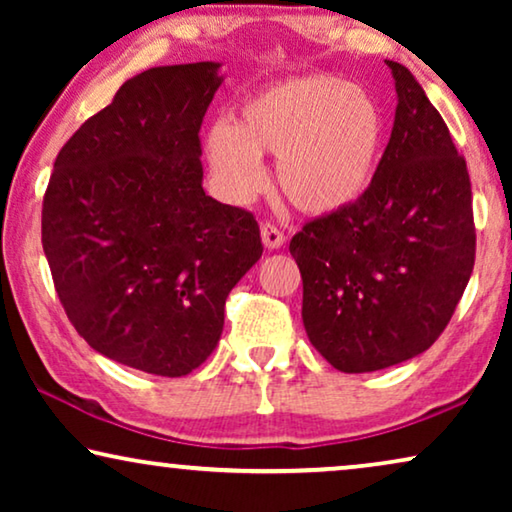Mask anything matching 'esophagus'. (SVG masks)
Returning a JSON list of instances; mask_svg holds the SVG:
<instances>
[{
    "label": "esophagus",
    "instance_id": "esophagus-1",
    "mask_svg": "<svg viewBox=\"0 0 512 512\" xmlns=\"http://www.w3.org/2000/svg\"><path fill=\"white\" fill-rule=\"evenodd\" d=\"M261 237H263V244H265V249H270V251H275V249H279L282 247V244L286 242V237H284V233L279 228H275L272 226V223H261Z\"/></svg>",
    "mask_w": 512,
    "mask_h": 512
}]
</instances>
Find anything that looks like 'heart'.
Segmentation results:
<instances>
[{
    "mask_svg": "<svg viewBox=\"0 0 512 512\" xmlns=\"http://www.w3.org/2000/svg\"><path fill=\"white\" fill-rule=\"evenodd\" d=\"M387 149V114L366 88L331 74L289 79L242 104L237 121L205 135L223 198L247 205L263 191L261 156H277V184L305 214H335L370 191Z\"/></svg>",
    "mask_w": 512,
    "mask_h": 512,
    "instance_id": "heart-1",
    "label": "heart"
}]
</instances>
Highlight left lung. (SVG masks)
Segmentation results:
<instances>
[{
  "mask_svg": "<svg viewBox=\"0 0 512 512\" xmlns=\"http://www.w3.org/2000/svg\"><path fill=\"white\" fill-rule=\"evenodd\" d=\"M377 177L356 205L305 223L289 244L303 324L342 373H373L429 349L475 263L471 179L450 130L408 67Z\"/></svg>",
  "mask_w": 512,
  "mask_h": 512,
  "instance_id": "obj_1",
  "label": "left lung"
}]
</instances>
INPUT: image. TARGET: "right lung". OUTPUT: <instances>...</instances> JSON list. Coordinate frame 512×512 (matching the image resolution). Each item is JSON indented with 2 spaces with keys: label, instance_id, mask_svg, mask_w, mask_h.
Returning <instances> with one entry per match:
<instances>
[{
  "label": "right lung",
  "instance_id": "1",
  "mask_svg": "<svg viewBox=\"0 0 512 512\" xmlns=\"http://www.w3.org/2000/svg\"><path fill=\"white\" fill-rule=\"evenodd\" d=\"M219 62L153 67L62 146L41 244L69 321L95 352L181 377L219 345L233 286L263 254L254 214L202 188L200 125Z\"/></svg>",
  "mask_w": 512,
  "mask_h": 512
}]
</instances>
